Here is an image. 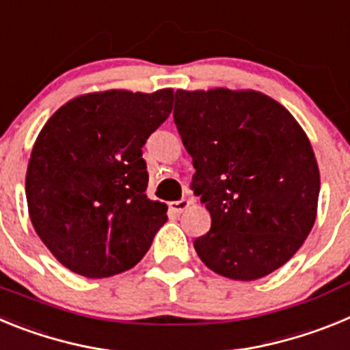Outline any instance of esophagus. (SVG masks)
Returning a JSON list of instances; mask_svg holds the SVG:
<instances>
[{
    "instance_id": "1",
    "label": "esophagus",
    "mask_w": 350,
    "mask_h": 350,
    "mask_svg": "<svg viewBox=\"0 0 350 350\" xmlns=\"http://www.w3.org/2000/svg\"><path fill=\"white\" fill-rule=\"evenodd\" d=\"M189 205H191V200H187V198H182V200H178V202L170 203V210L175 213H182L184 210L189 208Z\"/></svg>"
}]
</instances>
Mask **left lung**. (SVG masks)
<instances>
[{
  "mask_svg": "<svg viewBox=\"0 0 350 350\" xmlns=\"http://www.w3.org/2000/svg\"><path fill=\"white\" fill-rule=\"evenodd\" d=\"M173 119L212 217L194 240L210 270L256 280L286 265L310 233L321 177L307 135L256 91H177Z\"/></svg>",
  "mask_w": 350,
  "mask_h": 350,
  "instance_id": "left-lung-1",
  "label": "left lung"
}]
</instances>
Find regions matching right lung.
<instances>
[{
    "label": "right lung",
    "instance_id": "1",
    "mask_svg": "<svg viewBox=\"0 0 350 350\" xmlns=\"http://www.w3.org/2000/svg\"><path fill=\"white\" fill-rule=\"evenodd\" d=\"M172 105V89L92 92L68 101L43 126L27 165V208L68 270L88 279L122 273L168 221V206L145 194L142 147Z\"/></svg>",
    "mask_w": 350,
    "mask_h": 350
}]
</instances>
